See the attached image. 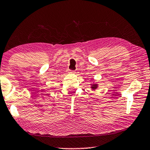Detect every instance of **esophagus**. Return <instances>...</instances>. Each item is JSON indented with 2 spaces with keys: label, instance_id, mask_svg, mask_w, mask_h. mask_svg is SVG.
Wrapping results in <instances>:
<instances>
[{
  "label": "esophagus",
  "instance_id": "esophagus-1",
  "mask_svg": "<svg viewBox=\"0 0 150 150\" xmlns=\"http://www.w3.org/2000/svg\"><path fill=\"white\" fill-rule=\"evenodd\" d=\"M68 72L69 73H74L75 71H71V70H69Z\"/></svg>",
  "mask_w": 150,
  "mask_h": 150
}]
</instances>
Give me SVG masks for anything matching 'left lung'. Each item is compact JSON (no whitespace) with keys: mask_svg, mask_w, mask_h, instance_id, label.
I'll return each instance as SVG.
<instances>
[{"mask_svg":"<svg viewBox=\"0 0 150 150\" xmlns=\"http://www.w3.org/2000/svg\"><path fill=\"white\" fill-rule=\"evenodd\" d=\"M90 85H91V90H96L97 89V88L98 87V84L97 83H92V84H90Z\"/></svg>","mask_w":150,"mask_h":150,"instance_id":"1","label":"left lung"}]
</instances>
